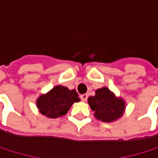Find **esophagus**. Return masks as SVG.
Returning <instances> with one entry per match:
<instances>
[{
	"label": "esophagus",
	"instance_id": "1",
	"mask_svg": "<svg viewBox=\"0 0 158 158\" xmlns=\"http://www.w3.org/2000/svg\"><path fill=\"white\" fill-rule=\"evenodd\" d=\"M81 98L82 101H86L87 98H88V95L87 94H82V95H81Z\"/></svg>",
	"mask_w": 158,
	"mask_h": 158
}]
</instances>
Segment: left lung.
<instances>
[{
    "mask_svg": "<svg viewBox=\"0 0 158 158\" xmlns=\"http://www.w3.org/2000/svg\"><path fill=\"white\" fill-rule=\"evenodd\" d=\"M95 96L88 98V104L97 119L103 122H114L120 118L126 109V102L117 97L108 87L96 90Z\"/></svg>",
    "mask_w": 158,
    "mask_h": 158,
    "instance_id": "obj_1",
    "label": "left lung"
}]
</instances>
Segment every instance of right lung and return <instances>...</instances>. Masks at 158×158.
Instances as JSON below:
<instances>
[{
	"label": "right lung",
	"instance_id": "right-lung-1",
	"mask_svg": "<svg viewBox=\"0 0 158 158\" xmlns=\"http://www.w3.org/2000/svg\"><path fill=\"white\" fill-rule=\"evenodd\" d=\"M81 98L75 89L69 90L62 85L53 87L46 94H41L36 100L39 112L49 118L65 116L75 102Z\"/></svg>",
	"mask_w": 158,
	"mask_h": 158
}]
</instances>
